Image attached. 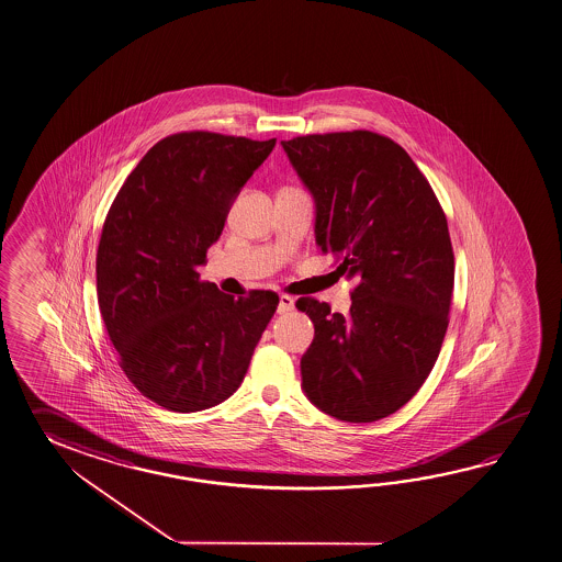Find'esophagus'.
Here are the masks:
<instances>
[{
    "label": "esophagus",
    "instance_id": "34e87169",
    "mask_svg": "<svg viewBox=\"0 0 562 562\" xmlns=\"http://www.w3.org/2000/svg\"><path fill=\"white\" fill-rule=\"evenodd\" d=\"M290 310H294V299L288 296V294H282L280 302H278V314H288Z\"/></svg>",
    "mask_w": 562,
    "mask_h": 562
}]
</instances>
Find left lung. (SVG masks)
Returning <instances> with one entry per match:
<instances>
[{"label":"left lung","mask_w":562,"mask_h":562,"mask_svg":"<svg viewBox=\"0 0 562 562\" xmlns=\"http://www.w3.org/2000/svg\"><path fill=\"white\" fill-rule=\"evenodd\" d=\"M282 148L314 198L316 244L356 282L346 316L326 302H296L314 322L302 389L322 413L374 423L420 390L445 340L454 288L447 216L386 136L312 134Z\"/></svg>","instance_id":"8db88e82"}]
</instances>
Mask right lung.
I'll return each instance as SVG.
<instances>
[{
	"label": "right lung",
	"mask_w": 562,
	"mask_h": 562,
	"mask_svg": "<svg viewBox=\"0 0 562 562\" xmlns=\"http://www.w3.org/2000/svg\"><path fill=\"white\" fill-rule=\"evenodd\" d=\"M274 146L214 132L160 139L103 222L95 280L105 330L130 382L173 413L229 398L278 308L276 292L234 299L198 272Z\"/></svg>",
	"instance_id": "right-lung-1"
}]
</instances>
